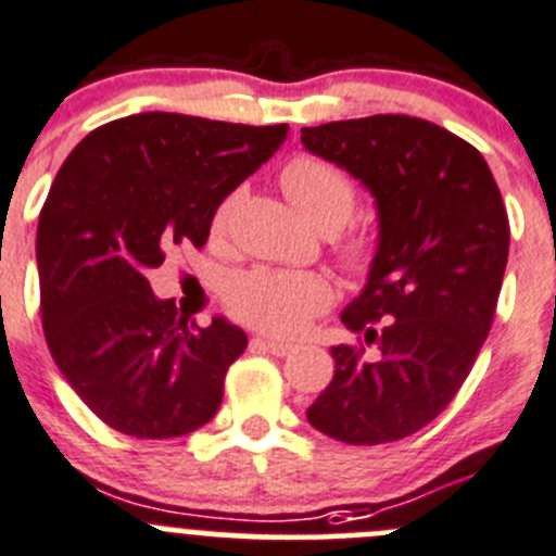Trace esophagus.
<instances>
[{
	"mask_svg": "<svg viewBox=\"0 0 556 556\" xmlns=\"http://www.w3.org/2000/svg\"><path fill=\"white\" fill-rule=\"evenodd\" d=\"M255 344H257V348L268 350L271 355H279V358H282V355H288V353H293V350H295V344L279 342V339H255Z\"/></svg>",
	"mask_w": 556,
	"mask_h": 556,
	"instance_id": "obj_1",
	"label": "esophagus"
}]
</instances>
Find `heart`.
<instances>
[{
	"mask_svg": "<svg viewBox=\"0 0 556 556\" xmlns=\"http://www.w3.org/2000/svg\"><path fill=\"white\" fill-rule=\"evenodd\" d=\"M282 187L290 201L317 230L342 228L355 208V187L342 168L320 157H295L285 165ZM241 190L219 201L212 214V233L223 236L233 217ZM377 239L353 233L339 244V257L353 274H366L377 261ZM228 306L241 323L274 337H299L317 315L333 304V288L323 274L255 268L236 277L228 288Z\"/></svg>",
	"mask_w": 556,
	"mask_h": 556,
	"instance_id": "1",
	"label": "heart"
}]
</instances>
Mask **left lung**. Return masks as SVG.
Returning a JSON list of instances; mask_svg holds the SVG:
<instances>
[{
    "label": "left lung",
    "instance_id": "1",
    "mask_svg": "<svg viewBox=\"0 0 556 556\" xmlns=\"http://www.w3.org/2000/svg\"><path fill=\"white\" fill-rule=\"evenodd\" d=\"M306 152L375 198L377 261L342 323L377 344H337L333 380L306 409L350 445L393 443L434 421L486 342L508 263V214L486 160L459 135L402 113L301 129Z\"/></svg>",
    "mask_w": 556,
    "mask_h": 556
}]
</instances>
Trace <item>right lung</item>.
<instances>
[{
	"label": "right lung",
	"mask_w": 556,
	"mask_h": 556,
	"mask_svg": "<svg viewBox=\"0 0 556 556\" xmlns=\"http://www.w3.org/2000/svg\"><path fill=\"white\" fill-rule=\"evenodd\" d=\"M288 138V124L135 113L89 132L53 179L37 223L48 350L86 407L141 440L214 418L247 333L225 317L190 331L147 271L176 247H203L225 195Z\"/></svg>",
	"instance_id": "obj_1"
}]
</instances>
